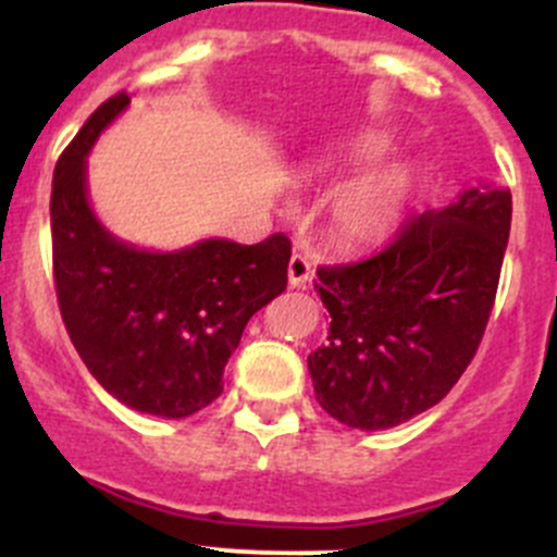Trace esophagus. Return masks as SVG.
I'll use <instances>...</instances> for the list:
<instances>
[{
	"label": "esophagus",
	"mask_w": 557,
	"mask_h": 557,
	"mask_svg": "<svg viewBox=\"0 0 557 557\" xmlns=\"http://www.w3.org/2000/svg\"><path fill=\"white\" fill-rule=\"evenodd\" d=\"M310 280H312V263L307 261V256H301V252H294L288 261V283L294 285V288H305Z\"/></svg>",
	"instance_id": "obj_1"
}]
</instances>
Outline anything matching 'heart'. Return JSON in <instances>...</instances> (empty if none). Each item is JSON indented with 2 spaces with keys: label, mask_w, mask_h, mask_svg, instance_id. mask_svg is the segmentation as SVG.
I'll return each instance as SVG.
<instances>
[{
  "label": "heart",
  "mask_w": 557,
  "mask_h": 557,
  "mask_svg": "<svg viewBox=\"0 0 557 557\" xmlns=\"http://www.w3.org/2000/svg\"><path fill=\"white\" fill-rule=\"evenodd\" d=\"M385 150V143L377 137H367L358 143L352 161L356 164H369L377 159ZM404 196V180L398 172L374 174V177L358 180V183L347 185L345 190L336 194L331 201L329 221L331 234L336 243L361 247L374 245L391 234L396 226L398 210H401Z\"/></svg>",
  "instance_id": "heart-1"
}]
</instances>
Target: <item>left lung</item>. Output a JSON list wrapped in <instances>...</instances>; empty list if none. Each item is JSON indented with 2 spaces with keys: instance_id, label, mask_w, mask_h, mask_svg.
<instances>
[{
  "instance_id": "1",
  "label": "left lung",
  "mask_w": 557,
  "mask_h": 557,
  "mask_svg": "<svg viewBox=\"0 0 557 557\" xmlns=\"http://www.w3.org/2000/svg\"><path fill=\"white\" fill-rule=\"evenodd\" d=\"M509 223V190L469 188L445 210L407 218L374 256L318 267L331 325L307 367L331 418L393 429L450 393L485 334Z\"/></svg>"
}]
</instances>
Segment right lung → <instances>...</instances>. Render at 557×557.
<instances>
[{"label": "right lung", "mask_w": 557, "mask_h": 557, "mask_svg": "<svg viewBox=\"0 0 557 557\" xmlns=\"http://www.w3.org/2000/svg\"><path fill=\"white\" fill-rule=\"evenodd\" d=\"M128 104L115 94L61 153L50 190L61 320L88 372L137 412L188 418L215 401L247 320L288 285L290 239H205L150 252L104 232L86 196V156Z\"/></svg>", "instance_id": "1"}]
</instances>
